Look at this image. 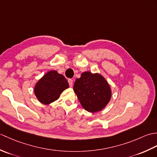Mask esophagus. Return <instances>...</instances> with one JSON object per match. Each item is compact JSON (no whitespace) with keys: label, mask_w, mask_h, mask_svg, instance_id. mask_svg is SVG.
<instances>
[{"label":"esophagus","mask_w":157,"mask_h":157,"mask_svg":"<svg viewBox=\"0 0 157 157\" xmlns=\"http://www.w3.org/2000/svg\"><path fill=\"white\" fill-rule=\"evenodd\" d=\"M68 82H69V84L70 86V87H72L73 86V80L71 79H68Z\"/></svg>","instance_id":"esophagus-1"}]
</instances>
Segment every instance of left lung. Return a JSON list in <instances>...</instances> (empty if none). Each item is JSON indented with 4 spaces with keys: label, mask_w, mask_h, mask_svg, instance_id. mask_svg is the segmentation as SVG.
Segmentation results:
<instances>
[{
    "label": "left lung",
    "mask_w": 157,
    "mask_h": 157,
    "mask_svg": "<svg viewBox=\"0 0 157 157\" xmlns=\"http://www.w3.org/2000/svg\"><path fill=\"white\" fill-rule=\"evenodd\" d=\"M73 90L86 111L96 113L107 105L112 92L108 82L98 73L85 71L78 78L73 86Z\"/></svg>",
    "instance_id": "obj_1"
}]
</instances>
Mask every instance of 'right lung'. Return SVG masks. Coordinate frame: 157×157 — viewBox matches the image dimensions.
<instances>
[{"instance_id":"obj_1","label":"right lung","mask_w":157,"mask_h":157,"mask_svg":"<svg viewBox=\"0 0 157 157\" xmlns=\"http://www.w3.org/2000/svg\"><path fill=\"white\" fill-rule=\"evenodd\" d=\"M69 87V83L64 76L55 70H51L37 82L34 91L40 102L50 105L56 101L61 93Z\"/></svg>"}]
</instances>
